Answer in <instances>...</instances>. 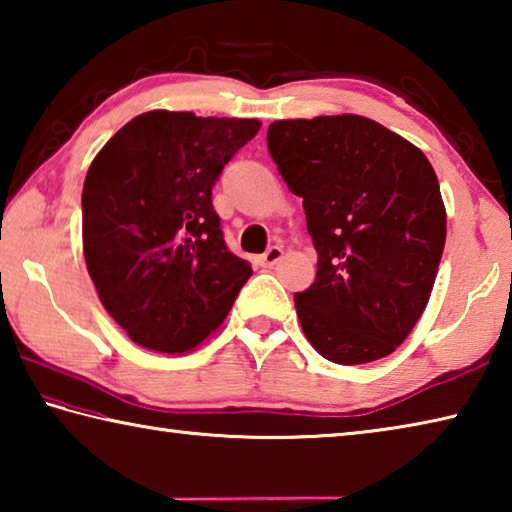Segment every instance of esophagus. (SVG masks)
Masks as SVG:
<instances>
[{
    "label": "esophagus",
    "mask_w": 512,
    "mask_h": 512,
    "mask_svg": "<svg viewBox=\"0 0 512 512\" xmlns=\"http://www.w3.org/2000/svg\"><path fill=\"white\" fill-rule=\"evenodd\" d=\"M282 255H284L282 246H271L262 257H259V264H262L264 268H271V266H275L277 262H280Z\"/></svg>",
    "instance_id": "obj_1"
}]
</instances>
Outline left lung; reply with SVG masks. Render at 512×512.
<instances>
[{
    "label": "left lung",
    "instance_id": "8db88e82",
    "mask_svg": "<svg viewBox=\"0 0 512 512\" xmlns=\"http://www.w3.org/2000/svg\"><path fill=\"white\" fill-rule=\"evenodd\" d=\"M266 140L318 253L314 284L293 298L307 341L341 366L388 357L427 307L445 248L431 162L361 115L280 119Z\"/></svg>",
    "mask_w": 512,
    "mask_h": 512
}]
</instances>
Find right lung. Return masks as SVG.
Returning a JSON list of instances; mask_svg holds the SVG:
<instances>
[{
    "instance_id": "add662e5",
    "label": "right lung",
    "mask_w": 512,
    "mask_h": 512,
    "mask_svg": "<svg viewBox=\"0 0 512 512\" xmlns=\"http://www.w3.org/2000/svg\"><path fill=\"white\" fill-rule=\"evenodd\" d=\"M257 119L151 110L92 160L83 255L101 305L146 350H194L221 327L253 271L223 241L212 187Z\"/></svg>"
}]
</instances>
